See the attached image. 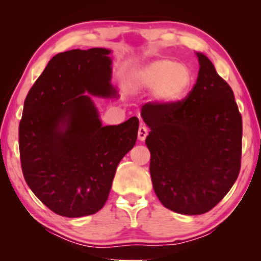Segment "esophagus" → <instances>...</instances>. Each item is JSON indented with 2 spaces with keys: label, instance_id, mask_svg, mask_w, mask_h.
<instances>
[{
  "label": "esophagus",
  "instance_id": "esophagus-1",
  "mask_svg": "<svg viewBox=\"0 0 261 261\" xmlns=\"http://www.w3.org/2000/svg\"><path fill=\"white\" fill-rule=\"evenodd\" d=\"M147 134H148L147 128L144 127V126H141L140 128H139V130H138V139L140 141H144L145 139H146V137H147Z\"/></svg>",
  "mask_w": 261,
  "mask_h": 261
}]
</instances>
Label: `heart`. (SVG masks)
Listing matches in <instances>:
<instances>
[{"label": "heart", "mask_w": 261, "mask_h": 261, "mask_svg": "<svg viewBox=\"0 0 261 261\" xmlns=\"http://www.w3.org/2000/svg\"><path fill=\"white\" fill-rule=\"evenodd\" d=\"M135 84L153 90V101L159 106H172L190 91L194 76L190 67L171 59H156L135 73Z\"/></svg>", "instance_id": "b5f03b06"}]
</instances>
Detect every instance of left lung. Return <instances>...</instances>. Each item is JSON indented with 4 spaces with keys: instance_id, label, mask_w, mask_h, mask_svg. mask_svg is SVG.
<instances>
[{
    "instance_id": "obj_1",
    "label": "left lung",
    "mask_w": 261,
    "mask_h": 261,
    "mask_svg": "<svg viewBox=\"0 0 261 261\" xmlns=\"http://www.w3.org/2000/svg\"><path fill=\"white\" fill-rule=\"evenodd\" d=\"M197 57L198 77L187 97L141 109L151 128L146 145L153 189L164 206L184 215L212 210L241 167L242 119L233 90L204 55Z\"/></svg>"
}]
</instances>
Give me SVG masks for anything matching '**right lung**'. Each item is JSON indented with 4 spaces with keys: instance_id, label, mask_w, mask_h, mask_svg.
I'll return each instance as SVG.
<instances>
[{
    "instance_id": "right-lung-1",
    "label": "right lung",
    "mask_w": 261,
    "mask_h": 261,
    "mask_svg": "<svg viewBox=\"0 0 261 261\" xmlns=\"http://www.w3.org/2000/svg\"><path fill=\"white\" fill-rule=\"evenodd\" d=\"M107 48L53 57L24 99L19 148L24 180L53 213L82 217L108 199L116 167L133 148L139 119L102 126L89 95L115 97Z\"/></svg>"
}]
</instances>
